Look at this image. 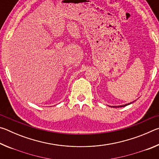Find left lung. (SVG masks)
<instances>
[{"label": "left lung", "mask_w": 159, "mask_h": 159, "mask_svg": "<svg viewBox=\"0 0 159 159\" xmlns=\"http://www.w3.org/2000/svg\"><path fill=\"white\" fill-rule=\"evenodd\" d=\"M131 104V103H130ZM128 104H125V105H120V106H118V107H114V106H113L112 107H125V106H127V105H128Z\"/></svg>", "instance_id": "left-lung-1"}]
</instances>
